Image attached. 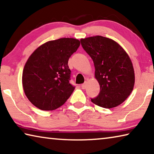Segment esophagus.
<instances>
[{
	"instance_id": "1",
	"label": "esophagus",
	"mask_w": 154,
	"mask_h": 154,
	"mask_svg": "<svg viewBox=\"0 0 154 154\" xmlns=\"http://www.w3.org/2000/svg\"><path fill=\"white\" fill-rule=\"evenodd\" d=\"M87 85V82H85L83 83V84H82V85H81L82 89H86Z\"/></svg>"
}]
</instances>
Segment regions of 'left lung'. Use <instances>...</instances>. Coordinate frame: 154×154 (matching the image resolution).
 <instances>
[{"mask_svg": "<svg viewBox=\"0 0 154 154\" xmlns=\"http://www.w3.org/2000/svg\"><path fill=\"white\" fill-rule=\"evenodd\" d=\"M93 59L95 78L100 91L91 102L100 107L117 106L129 97L134 88V70L130 57L114 40L97 35L80 39Z\"/></svg>", "mask_w": 154, "mask_h": 154, "instance_id": "obj_1", "label": "left lung"}]
</instances>
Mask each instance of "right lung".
Wrapping results in <instances>:
<instances>
[{"label":"right lung","instance_id":"add662e5","mask_svg":"<svg viewBox=\"0 0 154 154\" xmlns=\"http://www.w3.org/2000/svg\"><path fill=\"white\" fill-rule=\"evenodd\" d=\"M80 45L79 39L60 38L41 45L29 57L22 72L24 94L35 106L53 110L61 106L75 89L69 82L67 63Z\"/></svg>","mask_w":154,"mask_h":154}]
</instances>
